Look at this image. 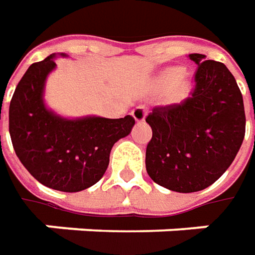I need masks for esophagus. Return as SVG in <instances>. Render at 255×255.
<instances>
[{"label":"esophagus","mask_w":255,"mask_h":255,"mask_svg":"<svg viewBox=\"0 0 255 255\" xmlns=\"http://www.w3.org/2000/svg\"><path fill=\"white\" fill-rule=\"evenodd\" d=\"M146 115H147V109H146V106H143V105L136 106L132 111L133 119H134L136 122H143L144 118H146Z\"/></svg>","instance_id":"1"}]
</instances>
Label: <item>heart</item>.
Returning a JSON list of instances; mask_svg holds the SVG:
<instances>
[{"label":"heart","mask_w":255,"mask_h":255,"mask_svg":"<svg viewBox=\"0 0 255 255\" xmlns=\"http://www.w3.org/2000/svg\"><path fill=\"white\" fill-rule=\"evenodd\" d=\"M154 85L157 88H166V101L169 103H177L186 98L189 92V79L183 71L176 68H167L157 75Z\"/></svg>","instance_id":"heart-1"}]
</instances>
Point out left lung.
Instances as JSON below:
<instances>
[{
    "instance_id": "8db88e82",
    "label": "left lung",
    "mask_w": 255,
    "mask_h": 255,
    "mask_svg": "<svg viewBox=\"0 0 255 255\" xmlns=\"http://www.w3.org/2000/svg\"><path fill=\"white\" fill-rule=\"evenodd\" d=\"M189 58L197 65L190 98L154 108L146 118L153 132L146 147L147 174L179 193L204 190L219 180L246 134L243 95L227 66L201 54Z\"/></svg>"
}]
</instances>
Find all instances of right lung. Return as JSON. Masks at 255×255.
I'll use <instances>...</instances> for the list:
<instances>
[{
	"label": "right lung",
	"instance_id": "right-lung-1",
	"mask_svg": "<svg viewBox=\"0 0 255 255\" xmlns=\"http://www.w3.org/2000/svg\"><path fill=\"white\" fill-rule=\"evenodd\" d=\"M55 56L31 65L16 85L9 103V134L18 159L36 180L75 193L102 179L113 144L132 132L134 119L130 115L66 119L48 109L44 88L56 66Z\"/></svg>",
	"mask_w": 255,
	"mask_h": 255
}]
</instances>
